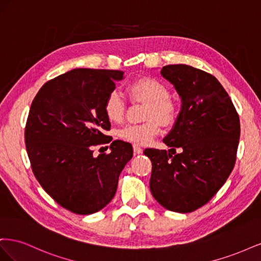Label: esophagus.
<instances>
[{"mask_svg":"<svg viewBox=\"0 0 261 261\" xmlns=\"http://www.w3.org/2000/svg\"><path fill=\"white\" fill-rule=\"evenodd\" d=\"M133 149H134V153H135V154L143 153V148H141V147L138 146V145H134V146H133Z\"/></svg>","mask_w":261,"mask_h":261,"instance_id":"obj_1","label":"esophagus"}]
</instances>
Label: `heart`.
<instances>
[{
    "label": "heart",
    "instance_id": "1",
    "mask_svg": "<svg viewBox=\"0 0 261 261\" xmlns=\"http://www.w3.org/2000/svg\"><path fill=\"white\" fill-rule=\"evenodd\" d=\"M133 101L147 103L145 111L146 122L125 125L118 130L121 139L135 145H147L160 134L161 124L170 125L176 117V106L170 98L168 87L151 77H144L128 87ZM105 113L109 121L120 123L125 114V101L117 90H112L105 101Z\"/></svg>",
    "mask_w": 261,
    "mask_h": 261
}]
</instances>
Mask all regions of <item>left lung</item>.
<instances>
[{
	"label": "left lung",
	"instance_id": "8db88e82",
	"mask_svg": "<svg viewBox=\"0 0 261 261\" xmlns=\"http://www.w3.org/2000/svg\"><path fill=\"white\" fill-rule=\"evenodd\" d=\"M181 99L163 143L169 151L145 149L152 162L150 191L165 209L187 213L206 204L230 176L241 125L227 92L215 76L185 64L162 67ZM182 151L175 154V148Z\"/></svg>",
	"mask_w": 261,
	"mask_h": 261
}]
</instances>
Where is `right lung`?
<instances>
[{"mask_svg":"<svg viewBox=\"0 0 261 261\" xmlns=\"http://www.w3.org/2000/svg\"><path fill=\"white\" fill-rule=\"evenodd\" d=\"M122 70L75 68L46 82L38 91L25 128L31 169L60 206L77 215L105 208L116 193L118 176L133 156L128 143L114 140L111 152L93 155L109 144L111 124L105 101L124 78Z\"/></svg>","mask_w":261,"mask_h":261,"instance_id":"add662e5","label":"right lung"}]
</instances>
